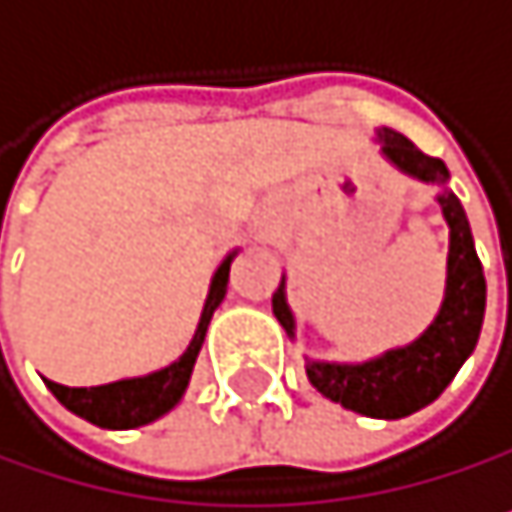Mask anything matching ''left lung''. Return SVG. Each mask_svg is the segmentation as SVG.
Segmentation results:
<instances>
[{"mask_svg": "<svg viewBox=\"0 0 512 512\" xmlns=\"http://www.w3.org/2000/svg\"><path fill=\"white\" fill-rule=\"evenodd\" d=\"M385 155L406 173L418 176L424 183H446L449 170L440 158L421 152L403 134L385 131ZM443 216L452 228L449 244V280H446V302L430 323V329L409 348L391 351L378 360L360 366H339V363H308V381L329 397L342 403L351 412L369 418H403L427 403L437 400L461 363L476 348L482 314H485V277L482 262L473 247V235L464 216L461 201L452 192L440 198ZM274 317L293 336V314L284 299V284L271 296Z\"/></svg>", "mask_w": 512, "mask_h": 512, "instance_id": "8db88e82", "label": "left lung"}]
</instances>
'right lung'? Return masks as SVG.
<instances>
[{"label":"right lung","instance_id":"right-lung-1","mask_svg":"<svg viewBox=\"0 0 512 512\" xmlns=\"http://www.w3.org/2000/svg\"><path fill=\"white\" fill-rule=\"evenodd\" d=\"M228 265H232V256H228L219 265V271L213 274L210 296L204 302L198 332H195L192 345L186 348V354L176 363H170L167 369L152 372L146 378H127V381H115V385H100V388H66V385H57V381H48L51 394L69 412L82 415L85 421H91L97 427L124 430V427H140V424L161 418L167 409H173L176 403H180V397L189 388L195 357H198L201 342L207 336V323H210V317H213V311L222 302L225 287H228Z\"/></svg>","mask_w":512,"mask_h":512}]
</instances>
